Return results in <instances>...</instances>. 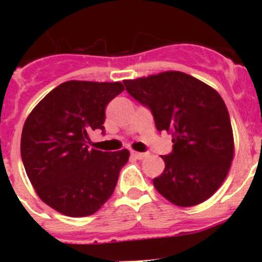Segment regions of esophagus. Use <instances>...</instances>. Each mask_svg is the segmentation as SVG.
<instances>
[{"mask_svg": "<svg viewBox=\"0 0 262 262\" xmlns=\"http://www.w3.org/2000/svg\"><path fill=\"white\" fill-rule=\"evenodd\" d=\"M131 156L135 157L138 160H143L148 156L147 152H136V151H131Z\"/></svg>", "mask_w": 262, "mask_h": 262, "instance_id": "1", "label": "esophagus"}]
</instances>
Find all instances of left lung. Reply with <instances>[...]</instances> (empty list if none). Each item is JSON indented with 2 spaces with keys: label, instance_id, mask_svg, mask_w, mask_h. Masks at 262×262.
I'll return each mask as SVG.
<instances>
[{
  "label": "left lung",
  "instance_id": "obj_1",
  "mask_svg": "<svg viewBox=\"0 0 262 262\" xmlns=\"http://www.w3.org/2000/svg\"><path fill=\"white\" fill-rule=\"evenodd\" d=\"M126 90L151 108L159 131L172 135L173 152L154 178L161 195L180 207L209 200L226 180L235 154L226 103L216 90L184 72L124 80Z\"/></svg>",
  "mask_w": 262,
  "mask_h": 262
}]
</instances>
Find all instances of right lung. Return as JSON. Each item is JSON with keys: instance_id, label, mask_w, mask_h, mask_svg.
Instances as JSON below:
<instances>
[{"instance_id": "obj_1", "label": "right lung", "mask_w": 262, "mask_h": 262, "mask_svg": "<svg viewBox=\"0 0 262 262\" xmlns=\"http://www.w3.org/2000/svg\"><path fill=\"white\" fill-rule=\"evenodd\" d=\"M122 82L67 81L27 117L20 156L27 177L46 205L67 216H89L114 193L127 149L89 148L90 134L105 129V108L122 93Z\"/></svg>"}]
</instances>
